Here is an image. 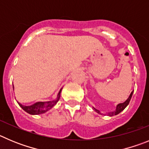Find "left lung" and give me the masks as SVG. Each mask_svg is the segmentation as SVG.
<instances>
[{
    "instance_id": "obj_1",
    "label": "left lung",
    "mask_w": 149,
    "mask_h": 149,
    "mask_svg": "<svg viewBox=\"0 0 149 149\" xmlns=\"http://www.w3.org/2000/svg\"><path fill=\"white\" fill-rule=\"evenodd\" d=\"M133 93H134V91H132V92H131V94H130V96H128V99H127V100H125V101L124 102L120 103V104H118L117 105H116V109H115V111H111V112H108V113H107L108 116H114V115L119 114V113H120V112H122V111H123V110L125 109V108L127 106H128V104H129L130 100H131V97H132V95H133ZM93 109L95 111H96V113H100V114H102V113L101 112H100V111H99V110L96 109V108H95L94 107H93Z\"/></svg>"
}]
</instances>
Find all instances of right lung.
I'll use <instances>...</instances> for the list:
<instances>
[{
    "label": "right lung",
    "instance_id": "right-lung-1",
    "mask_svg": "<svg viewBox=\"0 0 149 149\" xmlns=\"http://www.w3.org/2000/svg\"><path fill=\"white\" fill-rule=\"evenodd\" d=\"M13 90H14V85L13 84ZM61 90L58 92V95H57V97H56V100H53V101H48V102H38L34 103L33 104L31 105H23L22 104H21L20 102H18V104H19V106L22 108L24 111H26V113H29L31 115H38L41 114V113H45V112L48 111L49 110L51 109L52 108H53L54 105H56V103L58 102V101L60 99V96H61Z\"/></svg>",
    "mask_w": 149,
    "mask_h": 149
}]
</instances>
